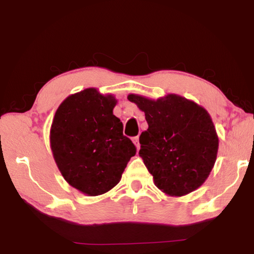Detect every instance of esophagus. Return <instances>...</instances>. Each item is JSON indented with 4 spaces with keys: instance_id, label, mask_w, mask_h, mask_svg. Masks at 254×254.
<instances>
[{
    "instance_id": "esophagus-1",
    "label": "esophagus",
    "mask_w": 254,
    "mask_h": 254,
    "mask_svg": "<svg viewBox=\"0 0 254 254\" xmlns=\"http://www.w3.org/2000/svg\"><path fill=\"white\" fill-rule=\"evenodd\" d=\"M133 142H134L135 147H136L137 149H140V142H138V136H135V137L133 138Z\"/></svg>"
}]
</instances>
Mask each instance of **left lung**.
Returning a JSON list of instances; mask_svg holds the SVG:
<instances>
[{"instance_id": "left-lung-1", "label": "left lung", "mask_w": 254, "mask_h": 254, "mask_svg": "<svg viewBox=\"0 0 254 254\" xmlns=\"http://www.w3.org/2000/svg\"><path fill=\"white\" fill-rule=\"evenodd\" d=\"M144 112L148 129L138 151L155 185L170 196L186 195L202 185L214 168L218 136L206 109L175 93L158 99L130 93Z\"/></svg>"}]
</instances>
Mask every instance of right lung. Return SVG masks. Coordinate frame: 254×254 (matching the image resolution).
Instances as JSON below:
<instances>
[{"instance_id":"obj_1","label":"right lung","mask_w":254,"mask_h":254,"mask_svg":"<svg viewBox=\"0 0 254 254\" xmlns=\"http://www.w3.org/2000/svg\"><path fill=\"white\" fill-rule=\"evenodd\" d=\"M117 102L110 93L84 89L60 104L52 123L51 149L62 177L89 196L112 190L136 154L113 114Z\"/></svg>"}]
</instances>
